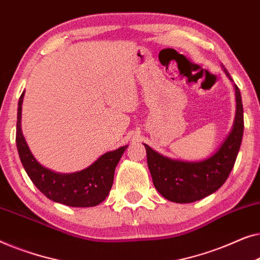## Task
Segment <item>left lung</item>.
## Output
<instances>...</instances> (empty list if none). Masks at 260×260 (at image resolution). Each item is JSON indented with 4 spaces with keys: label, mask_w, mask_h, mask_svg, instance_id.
<instances>
[{
    "label": "left lung",
    "mask_w": 260,
    "mask_h": 260,
    "mask_svg": "<svg viewBox=\"0 0 260 260\" xmlns=\"http://www.w3.org/2000/svg\"><path fill=\"white\" fill-rule=\"evenodd\" d=\"M222 71L233 82L224 66ZM233 87L237 104L235 121L228 137L211 156L200 161H184L160 154L144 144L153 184L165 199L179 204L198 202L218 191L229 178L238 155L244 133V111L240 90L235 83Z\"/></svg>",
    "instance_id": "8db88e82"
}]
</instances>
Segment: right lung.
Listing matches in <instances>:
<instances>
[{
    "mask_svg": "<svg viewBox=\"0 0 260 260\" xmlns=\"http://www.w3.org/2000/svg\"><path fill=\"white\" fill-rule=\"evenodd\" d=\"M23 96L24 92L21 94L17 108L16 146L22 165L32 184L48 199L67 206L92 207L104 202L112 188L115 167L128 146L105 153L85 170L73 173H58L49 170L35 159L22 133Z\"/></svg>",
    "mask_w": 260,
    "mask_h": 260,
    "instance_id": "right-lung-1",
    "label": "right lung"
}]
</instances>
